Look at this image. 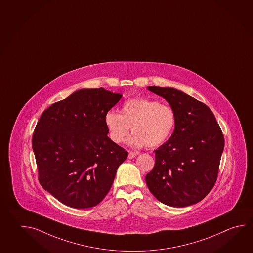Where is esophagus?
<instances>
[{
	"label": "esophagus",
	"mask_w": 253,
	"mask_h": 253,
	"mask_svg": "<svg viewBox=\"0 0 253 253\" xmlns=\"http://www.w3.org/2000/svg\"><path fill=\"white\" fill-rule=\"evenodd\" d=\"M136 153L135 152H132V151H130L129 152V155H128V158H129V160H131V159H134L135 157H136Z\"/></svg>",
	"instance_id": "34e87169"
}]
</instances>
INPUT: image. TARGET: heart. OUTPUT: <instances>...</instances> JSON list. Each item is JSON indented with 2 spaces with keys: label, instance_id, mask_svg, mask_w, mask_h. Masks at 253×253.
<instances>
[{
  "label": "heart",
  "instance_id": "obj_1",
  "mask_svg": "<svg viewBox=\"0 0 253 253\" xmlns=\"http://www.w3.org/2000/svg\"><path fill=\"white\" fill-rule=\"evenodd\" d=\"M175 114L169 105L153 99H130L122 106L121 114L110 110L104 116L109 136L115 143H124L129 130L134 134L129 143L140 148H155L165 143L173 133Z\"/></svg>",
  "mask_w": 253,
  "mask_h": 253
}]
</instances>
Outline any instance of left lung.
Returning <instances> with one entry per match:
<instances>
[{
  "instance_id": "1",
  "label": "left lung",
  "mask_w": 253,
  "mask_h": 253,
  "mask_svg": "<svg viewBox=\"0 0 253 253\" xmlns=\"http://www.w3.org/2000/svg\"><path fill=\"white\" fill-rule=\"evenodd\" d=\"M175 114L169 140L155 150V166L145 179L151 194L167 206L186 207L201 201L216 182L224 139L205 103L175 88L149 86Z\"/></svg>"
}]
</instances>
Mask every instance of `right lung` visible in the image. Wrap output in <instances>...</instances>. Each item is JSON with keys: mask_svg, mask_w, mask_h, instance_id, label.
<instances>
[{"mask_svg": "<svg viewBox=\"0 0 253 253\" xmlns=\"http://www.w3.org/2000/svg\"><path fill=\"white\" fill-rule=\"evenodd\" d=\"M122 94L81 89L45 110L32 137L42 187L67 207L98 205L128 152L109 138L104 116Z\"/></svg>", "mask_w": 253, "mask_h": 253, "instance_id": "add662e5", "label": "right lung"}]
</instances>
